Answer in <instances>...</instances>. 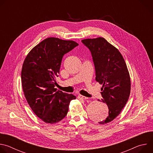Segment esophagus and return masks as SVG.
<instances>
[{
    "label": "esophagus",
    "mask_w": 153,
    "mask_h": 153,
    "mask_svg": "<svg viewBox=\"0 0 153 153\" xmlns=\"http://www.w3.org/2000/svg\"><path fill=\"white\" fill-rule=\"evenodd\" d=\"M78 98L79 99H82V100H86V99H88V98L86 97H85L83 96H82V95H79L78 96Z\"/></svg>",
    "instance_id": "34e87169"
}]
</instances>
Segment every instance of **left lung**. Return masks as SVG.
Instances as JSON below:
<instances>
[{"label": "left lung", "instance_id": "8db88e82", "mask_svg": "<svg viewBox=\"0 0 153 153\" xmlns=\"http://www.w3.org/2000/svg\"><path fill=\"white\" fill-rule=\"evenodd\" d=\"M91 53L96 70V80L100 85L103 97L109 115L105 124L118 116L125 106L131 91V80L125 60L119 51L103 37L82 40Z\"/></svg>", "mask_w": 153, "mask_h": 153}]
</instances>
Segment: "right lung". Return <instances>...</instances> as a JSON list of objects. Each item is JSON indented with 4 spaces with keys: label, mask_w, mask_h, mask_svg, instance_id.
Returning <instances> with one entry per match:
<instances>
[{
    "label": "right lung",
    "mask_w": 153,
    "mask_h": 153,
    "mask_svg": "<svg viewBox=\"0 0 153 153\" xmlns=\"http://www.w3.org/2000/svg\"><path fill=\"white\" fill-rule=\"evenodd\" d=\"M77 45L73 40L48 37L35 46L24 60L21 79L25 97L34 114L45 123L62 120L71 100L76 99L54 86L63 56Z\"/></svg>",
    "instance_id": "right-lung-1"
}]
</instances>
